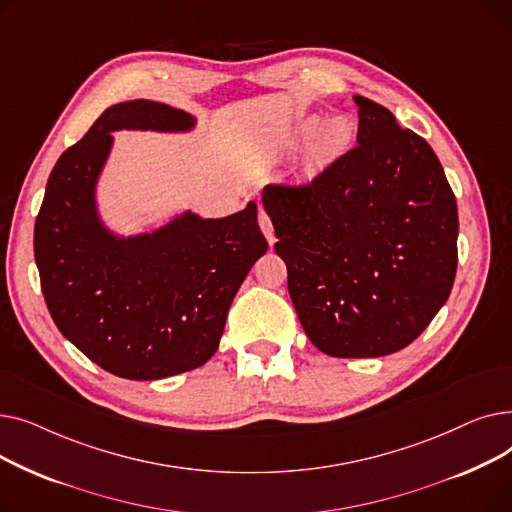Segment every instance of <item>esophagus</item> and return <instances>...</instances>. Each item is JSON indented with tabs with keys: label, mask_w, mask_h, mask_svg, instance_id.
Returning <instances> with one entry per match:
<instances>
[{
	"label": "esophagus",
	"mask_w": 512,
	"mask_h": 512,
	"mask_svg": "<svg viewBox=\"0 0 512 512\" xmlns=\"http://www.w3.org/2000/svg\"><path fill=\"white\" fill-rule=\"evenodd\" d=\"M259 226H261V230H263V234H265L267 242H270V245H274V242H276L274 226H272L270 215H267V211H265V209H259Z\"/></svg>",
	"instance_id": "1"
}]
</instances>
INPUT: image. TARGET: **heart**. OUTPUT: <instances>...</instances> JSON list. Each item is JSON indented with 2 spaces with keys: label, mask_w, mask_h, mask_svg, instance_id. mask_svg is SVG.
<instances>
[{
  "label": "heart",
  "mask_w": 512,
  "mask_h": 512,
  "mask_svg": "<svg viewBox=\"0 0 512 512\" xmlns=\"http://www.w3.org/2000/svg\"><path fill=\"white\" fill-rule=\"evenodd\" d=\"M317 126H319V120L311 118L305 124V130L311 132ZM353 139H355V124L351 120L346 116H338L330 120L328 124H324V128H321L311 147V153H309L311 166H326L330 161L338 159L348 147H351Z\"/></svg>",
  "instance_id": "1"
}]
</instances>
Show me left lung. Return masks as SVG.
I'll use <instances>...</instances> for the list:
<instances>
[{"label":"left lung","mask_w":512,"mask_h":512,"mask_svg":"<svg viewBox=\"0 0 512 512\" xmlns=\"http://www.w3.org/2000/svg\"><path fill=\"white\" fill-rule=\"evenodd\" d=\"M357 147L305 184H267L263 207L301 326L321 353L384 357L448 301L459 211L440 159L367 97Z\"/></svg>","instance_id":"left-lung-1"}]
</instances>
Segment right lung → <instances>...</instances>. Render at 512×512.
Returning a JSON list of instances; mask_svg holds the SVG:
<instances>
[{"instance_id": "obj_1", "label": "right lung", "mask_w": 512, "mask_h": 512, "mask_svg": "<svg viewBox=\"0 0 512 512\" xmlns=\"http://www.w3.org/2000/svg\"><path fill=\"white\" fill-rule=\"evenodd\" d=\"M176 107L134 99L107 110L53 166L35 222V261L58 330L101 369L161 380L207 363L242 280L267 251L257 205L220 220L195 213L116 238L99 222L95 182L112 130H188Z\"/></svg>"}]
</instances>
